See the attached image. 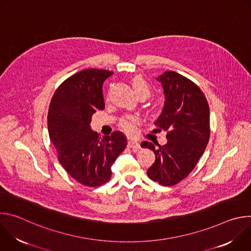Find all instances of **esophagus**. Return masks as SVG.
Returning a JSON list of instances; mask_svg holds the SVG:
<instances>
[{"label":"esophagus","mask_w":251,"mask_h":251,"mask_svg":"<svg viewBox=\"0 0 251 251\" xmlns=\"http://www.w3.org/2000/svg\"><path fill=\"white\" fill-rule=\"evenodd\" d=\"M128 146L130 148H132L133 150H139L140 149V144L136 140H133V139H130L128 141Z\"/></svg>","instance_id":"34e87169"}]
</instances>
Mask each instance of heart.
<instances>
[{
    "instance_id": "1",
    "label": "heart",
    "mask_w": 251,
    "mask_h": 251,
    "mask_svg": "<svg viewBox=\"0 0 251 251\" xmlns=\"http://www.w3.org/2000/svg\"><path fill=\"white\" fill-rule=\"evenodd\" d=\"M132 86L134 91L136 92L137 95L140 94H145L147 96H149L150 94V86L147 83V81L141 77V76H136L132 79ZM138 118L137 117H128L126 119H123L120 123V126L128 133H132L135 130V126L138 123Z\"/></svg>"
}]
</instances>
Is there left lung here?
Returning <instances> with one entry per match:
<instances>
[{
	"label": "left lung",
	"mask_w": 251,
	"mask_h": 251,
	"mask_svg": "<svg viewBox=\"0 0 251 251\" xmlns=\"http://www.w3.org/2000/svg\"><path fill=\"white\" fill-rule=\"evenodd\" d=\"M157 80L165 102L154 124L157 130L168 132V141L164 146L144 141L141 146L156 156L147 170L148 176L162 186H173L194 170L205 150L210 133L209 107L200 87L175 71H166Z\"/></svg>",
	"instance_id": "obj_1"
}]
</instances>
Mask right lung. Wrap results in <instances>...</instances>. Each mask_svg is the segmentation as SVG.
<instances>
[{
  "instance_id": "1",
  "label": "right lung",
  "mask_w": 251,
  "mask_h": 251,
  "mask_svg": "<svg viewBox=\"0 0 251 251\" xmlns=\"http://www.w3.org/2000/svg\"><path fill=\"white\" fill-rule=\"evenodd\" d=\"M112 75L105 69L81 70L58 86L50 105L48 129L58 161L75 181L87 187L110 180L111 166L127 145L120 131L100 139L90 127L92 115L104 109L102 86Z\"/></svg>"
}]
</instances>
